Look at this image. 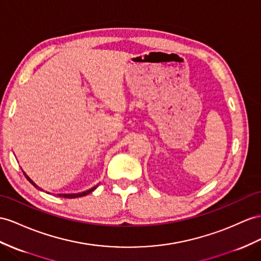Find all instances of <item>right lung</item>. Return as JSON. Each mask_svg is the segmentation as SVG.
Wrapping results in <instances>:
<instances>
[{
	"mask_svg": "<svg viewBox=\"0 0 261 261\" xmlns=\"http://www.w3.org/2000/svg\"><path fill=\"white\" fill-rule=\"evenodd\" d=\"M23 173H24L25 177L28 178V181H29V182H30L32 185H34L35 188H36V189H38L39 191H43L41 188H38V186H37V185H36L34 182L32 181V179L29 177V175L26 174L25 172H23ZM97 186H98V185L93 186V188H91V189H89V190H87V191H85V192H80V193H72V194H58V196H59V197H65V198H76V197H82V196H86V195H88L89 193H91L92 191H95V190L97 189ZM48 194H49V193H48Z\"/></svg>",
	"mask_w": 261,
	"mask_h": 261,
	"instance_id": "1",
	"label": "right lung"
}]
</instances>
